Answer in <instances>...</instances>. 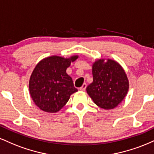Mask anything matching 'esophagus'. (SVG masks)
Wrapping results in <instances>:
<instances>
[{"mask_svg":"<svg viewBox=\"0 0 154 154\" xmlns=\"http://www.w3.org/2000/svg\"><path fill=\"white\" fill-rule=\"evenodd\" d=\"M86 87H87V85H86L85 83H84V84H83L82 85V87L79 88V90H80V91H84L86 89Z\"/></svg>","mask_w":154,"mask_h":154,"instance_id":"esophagus-1","label":"esophagus"}]
</instances>
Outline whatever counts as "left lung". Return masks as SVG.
I'll return each mask as SVG.
<instances>
[{
    "instance_id": "obj_1",
    "label": "left lung",
    "mask_w": 154,
    "mask_h": 154,
    "mask_svg": "<svg viewBox=\"0 0 154 154\" xmlns=\"http://www.w3.org/2000/svg\"><path fill=\"white\" fill-rule=\"evenodd\" d=\"M93 81L86 88L88 94L98 106L112 109L122 101L129 90L125 70L112 59H98L93 63Z\"/></svg>"
}]
</instances>
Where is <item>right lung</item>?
I'll use <instances>...</instances> for the list:
<instances>
[{
	"instance_id": "add662e5",
	"label": "right lung",
	"mask_w": 154,
	"mask_h": 154,
	"mask_svg": "<svg viewBox=\"0 0 154 154\" xmlns=\"http://www.w3.org/2000/svg\"><path fill=\"white\" fill-rule=\"evenodd\" d=\"M78 58L52 56L36 65L29 82L31 98L42 111L56 113L66 105L70 95L77 91L66 69Z\"/></svg>"
}]
</instances>
